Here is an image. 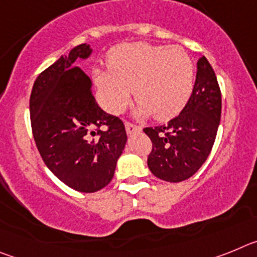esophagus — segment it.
Masks as SVG:
<instances>
[{
    "label": "esophagus",
    "instance_id": "esophagus-1",
    "mask_svg": "<svg viewBox=\"0 0 257 257\" xmlns=\"http://www.w3.org/2000/svg\"><path fill=\"white\" fill-rule=\"evenodd\" d=\"M124 126H126L127 134H135V133H139V131H142V127L138 126V124L130 123V122H127Z\"/></svg>",
    "mask_w": 257,
    "mask_h": 257
}]
</instances>
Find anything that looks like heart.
Masks as SVG:
<instances>
[{"label": "heart", "mask_w": 257, "mask_h": 257, "mask_svg": "<svg viewBox=\"0 0 257 257\" xmlns=\"http://www.w3.org/2000/svg\"><path fill=\"white\" fill-rule=\"evenodd\" d=\"M110 73L96 69L95 82L106 108L121 112L134 91L139 115L166 121L181 112L194 85V65L181 47L147 42L121 45L109 52Z\"/></svg>", "instance_id": "b5f03b06"}]
</instances>
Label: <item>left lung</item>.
Segmentation results:
<instances>
[{"label":"left lung","instance_id":"left-lung-1","mask_svg":"<svg viewBox=\"0 0 257 257\" xmlns=\"http://www.w3.org/2000/svg\"><path fill=\"white\" fill-rule=\"evenodd\" d=\"M221 117V91L216 74L205 56L197 61V76L189 100L169 123L145 127L152 140L148 167L170 183L187 180L207 160Z\"/></svg>","mask_w":257,"mask_h":257}]
</instances>
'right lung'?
Segmentation results:
<instances>
[{
  "instance_id": "1",
  "label": "right lung",
  "mask_w": 257,
  "mask_h": 257,
  "mask_svg": "<svg viewBox=\"0 0 257 257\" xmlns=\"http://www.w3.org/2000/svg\"><path fill=\"white\" fill-rule=\"evenodd\" d=\"M91 51L82 44L61 55L36 78L29 99L32 133L45 165L82 193L112 181L127 142L123 122L97 105L91 79L74 64Z\"/></svg>"
}]
</instances>
